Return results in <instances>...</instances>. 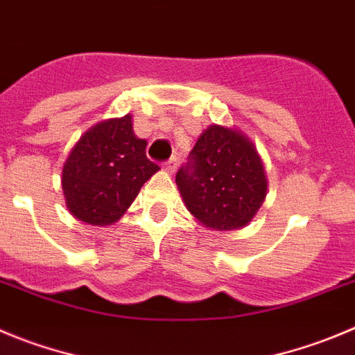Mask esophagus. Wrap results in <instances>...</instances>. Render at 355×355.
I'll return each instance as SVG.
<instances>
[{
  "instance_id": "34e87169",
  "label": "esophagus",
  "mask_w": 355,
  "mask_h": 355,
  "mask_svg": "<svg viewBox=\"0 0 355 355\" xmlns=\"http://www.w3.org/2000/svg\"><path fill=\"white\" fill-rule=\"evenodd\" d=\"M177 166H178V157H170L166 161V170L170 171V173H175V171H177Z\"/></svg>"
}]
</instances>
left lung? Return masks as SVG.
<instances>
[{
    "instance_id": "1",
    "label": "left lung",
    "mask_w": 355,
    "mask_h": 355,
    "mask_svg": "<svg viewBox=\"0 0 355 355\" xmlns=\"http://www.w3.org/2000/svg\"><path fill=\"white\" fill-rule=\"evenodd\" d=\"M175 180L187 210L217 231L247 226L268 191L263 161L252 141L236 129L217 124L201 132Z\"/></svg>"
}]
</instances>
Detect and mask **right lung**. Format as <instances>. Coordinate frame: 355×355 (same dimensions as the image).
<instances>
[{
    "mask_svg": "<svg viewBox=\"0 0 355 355\" xmlns=\"http://www.w3.org/2000/svg\"><path fill=\"white\" fill-rule=\"evenodd\" d=\"M145 147L132 132L131 115L98 122L82 135L62 166V193L75 218L110 226L125 214L159 170Z\"/></svg>",
    "mask_w": 355,
    "mask_h": 355,
    "instance_id": "add662e5",
    "label": "right lung"
}]
</instances>
